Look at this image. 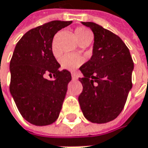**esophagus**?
I'll return each mask as SVG.
<instances>
[{"mask_svg":"<svg viewBox=\"0 0 148 148\" xmlns=\"http://www.w3.org/2000/svg\"><path fill=\"white\" fill-rule=\"evenodd\" d=\"M71 77H72L73 80H77V78H78V77H77V75L76 73H72V74H71Z\"/></svg>","mask_w":148,"mask_h":148,"instance_id":"esophagus-1","label":"esophagus"}]
</instances>
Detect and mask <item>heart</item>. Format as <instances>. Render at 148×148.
Listing matches in <instances>:
<instances>
[{
    "label": "heart",
    "instance_id": "1",
    "mask_svg": "<svg viewBox=\"0 0 148 148\" xmlns=\"http://www.w3.org/2000/svg\"><path fill=\"white\" fill-rule=\"evenodd\" d=\"M75 37L77 42L80 44L81 42H85V41L92 40V34L86 28L79 27L76 29L75 30ZM53 51L54 53H56V47H55L54 41L53 42ZM60 63L64 69L69 70V71H74L82 65L83 59L80 56L74 55V54H64L60 59Z\"/></svg>",
    "mask_w": 148,
    "mask_h": 148
}]
</instances>
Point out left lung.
<instances>
[{"instance_id":"1","label":"left lung","mask_w":148,"mask_h":148,"mask_svg":"<svg viewBox=\"0 0 148 148\" xmlns=\"http://www.w3.org/2000/svg\"><path fill=\"white\" fill-rule=\"evenodd\" d=\"M94 33L92 56L79 69L83 87L78 97L87 120L106 123L123 109L132 88L134 63L129 48L119 36L92 22H82Z\"/></svg>"}]
</instances>
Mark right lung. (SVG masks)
<instances>
[{
  "instance_id": "right-lung-1",
  "label": "right lung",
  "mask_w": 148,
  "mask_h": 148,
  "mask_svg": "<svg viewBox=\"0 0 148 148\" xmlns=\"http://www.w3.org/2000/svg\"><path fill=\"white\" fill-rule=\"evenodd\" d=\"M71 21L54 20L26 32L14 48L10 61V93L22 115L29 123L45 126L59 118L71 80V72L60 71L53 53L54 35ZM46 73L53 80L44 77Z\"/></svg>"
}]
</instances>
